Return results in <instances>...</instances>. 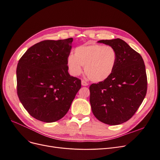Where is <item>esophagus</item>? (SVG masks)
I'll return each mask as SVG.
<instances>
[{
	"instance_id": "esophagus-1",
	"label": "esophagus",
	"mask_w": 160,
	"mask_h": 160,
	"mask_svg": "<svg viewBox=\"0 0 160 160\" xmlns=\"http://www.w3.org/2000/svg\"><path fill=\"white\" fill-rule=\"evenodd\" d=\"M81 85L83 86H88L89 84L88 83V82L85 81V80H82L81 81Z\"/></svg>"
}]
</instances>
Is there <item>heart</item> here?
Instances as JSON below:
<instances>
[{
  "label": "heart",
  "mask_w": 160,
  "mask_h": 160,
  "mask_svg": "<svg viewBox=\"0 0 160 160\" xmlns=\"http://www.w3.org/2000/svg\"><path fill=\"white\" fill-rule=\"evenodd\" d=\"M117 61V52L113 47L90 43L76 47L74 55L67 57V64L74 76L79 75L85 66L89 79L99 83L107 80L113 74Z\"/></svg>",
  "instance_id": "1"
}]
</instances>
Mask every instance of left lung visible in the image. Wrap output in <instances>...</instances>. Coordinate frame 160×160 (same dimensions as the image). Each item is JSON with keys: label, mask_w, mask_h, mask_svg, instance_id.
Instances as JSON below:
<instances>
[{"label": "left lung", "mask_w": 160, "mask_h": 160, "mask_svg": "<svg viewBox=\"0 0 160 160\" xmlns=\"http://www.w3.org/2000/svg\"><path fill=\"white\" fill-rule=\"evenodd\" d=\"M98 42L113 47L118 61L109 78L89 87L92 112L104 123L122 124L132 118L146 97V67L142 56L122 39Z\"/></svg>", "instance_id": "obj_1"}]
</instances>
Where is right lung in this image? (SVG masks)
Listing matches in <instances>:
<instances>
[{"label": "right lung", "mask_w": 160, "mask_h": 160, "mask_svg": "<svg viewBox=\"0 0 160 160\" xmlns=\"http://www.w3.org/2000/svg\"><path fill=\"white\" fill-rule=\"evenodd\" d=\"M72 38L45 40L30 47L17 67V95L32 117L46 123L61 119L81 89V81L68 72Z\"/></svg>", "instance_id": "1"}]
</instances>
